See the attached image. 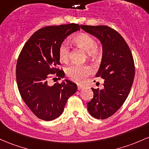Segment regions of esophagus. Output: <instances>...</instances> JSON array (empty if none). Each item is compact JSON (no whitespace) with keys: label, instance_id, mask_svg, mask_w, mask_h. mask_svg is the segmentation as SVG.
Segmentation results:
<instances>
[{"label":"esophagus","instance_id":"esophagus-1","mask_svg":"<svg viewBox=\"0 0 149 149\" xmlns=\"http://www.w3.org/2000/svg\"><path fill=\"white\" fill-rule=\"evenodd\" d=\"M84 88V86H81V85H78V86H77V88H78V90L81 89V88Z\"/></svg>","mask_w":149,"mask_h":149}]
</instances>
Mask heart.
<instances>
[{
  "label": "heart",
  "instance_id": "b5f03b06",
  "mask_svg": "<svg viewBox=\"0 0 149 149\" xmlns=\"http://www.w3.org/2000/svg\"><path fill=\"white\" fill-rule=\"evenodd\" d=\"M73 42L77 46L86 51V55L89 59L96 60L101 56V49L96 46V40L90 35L85 33L77 35L73 38ZM70 52V47L68 43L66 42L62 43L58 48V56L61 61L66 63L69 59ZM91 72V68L88 65H71L65 69L67 76L77 83L82 82Z\"/></svg>",
  "mask_w": 149,
  "mask_h": 149
}]
</instances>
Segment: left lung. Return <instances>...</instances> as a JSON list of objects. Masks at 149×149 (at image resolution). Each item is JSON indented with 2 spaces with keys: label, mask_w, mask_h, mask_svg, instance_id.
Returning a JSON list of instances; mask_svg holds the SVG:
<instances>
[{
  "label": "left lung",
  "mask_w": 149,
  "mask_h": 149,
  "mask_svg": "<svg viewBox=\"0 0 149 149\" xmlns=\"http://www.w3.org/2000/svg\"><path fill=\"white\" fill-rule=\"evenodd\" d=\"M81 28L98 38L103 46L96 77L104 79L103 88H91L93 97L87 109L93 118L104 120L115 114L127 98L134 78V62L127 43L115 29L105 25H81Z\"/></svg>",
  "instance_id": "left-lung-1"
}]
</instances>
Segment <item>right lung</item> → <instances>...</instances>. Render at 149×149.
Masks as SVG:
<instances>
[{"instance_id":"obj_1","label":"right lung","mask_w":149,"mask_h":149,"mask_svg":"<svg viewBox=\"0 0 149 149\" xmlns=\"http://www.w3.org/2000/svg\"><path fill=\"white\" fill-rule=\"evenodd\" d=\"M79 29V25L74 23L43 27L32 34L19 53L16 66L18 89L39 119L51 121L58 118L68 98L77 91V84L70 80L53 86L48 81L52 74L58 79L65 76L64 72L56 68L61 65L58 48L67 36Z\"/></svg>"}]
</instances>
